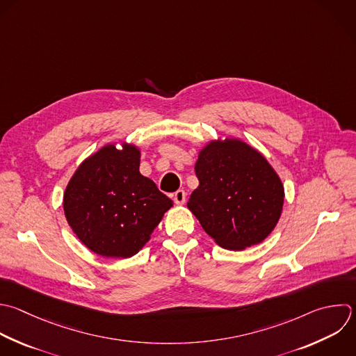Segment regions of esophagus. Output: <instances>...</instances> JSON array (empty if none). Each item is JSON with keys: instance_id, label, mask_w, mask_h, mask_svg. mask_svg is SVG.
<instances>
[{"instance_id": "obj_1", "label": "esophagus", "mask_w": 356, "mask_h": 356, "mask_svg": "<svg viewBox=\"0 0 356 356\" xmlns=\"http://www.w3.org/2000/svg\"><path fill=\"white\" fill-rule=\"evenodd\" d=\"M185 200H186V193H185V191L179 189V191H177V192L174 193V202H175L177 204H184Z\"/></svg>"}]
</instances>
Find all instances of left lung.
<instances>
[{"label": "left lung", "mask_w": 356, "mask_h": 356, "mask_svg": "<svg viewBox=\"0 0 356 356\" xmlns=\"http://www.w3.org/2000/svg\"><path fill=\"white\" fill-rule=\"evenodd\" d=\"M199 186L188 209L217 245L242 250L277 225L284 185L261 153L239 139L211 140L195 164Z\"/></svg>", "instance_id": "left-lung-1"}]
</instances>
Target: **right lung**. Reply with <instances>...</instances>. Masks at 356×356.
<instances>
[{"instance_id": "right-lung-1", "label": "right lung", "mask_w": 356, "mask_h": 356, "mask_svg": "<svg viewBox=\"0 0 356 356\" xmlns=\"http://www.w3.org/2000/svg\"><path fill=\"white\" fill-rule=\"evenodd\" d=\"M140 150L106 145L75 171L64 192L67 221L81 242L103 257L136 254L172 200L139 172Z\"/></svg>"}]
</instances>
